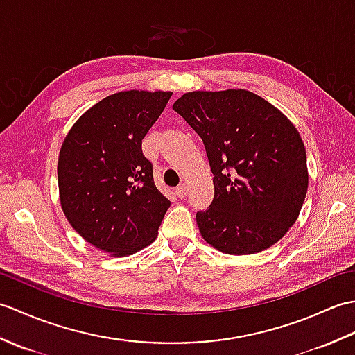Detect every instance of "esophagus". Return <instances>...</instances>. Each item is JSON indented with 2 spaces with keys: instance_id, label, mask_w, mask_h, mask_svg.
<instances>
[{
  "instance_id": "1",
  "label": "esophagus",
  "mask_w": 355,
  "mask_h": 355,
  "mask_svg": "<svg viewBox=\"0 0 355 355\" xmlns=\"http://www.w3.org/2000/svg\"><path fill=\"white\" fill-rule=\"evenodd\" d=\"M186 192H187L186 184H180L177 189H175V195H177L178 198H184L186 197Z\"/></svg>"
}]
</instances>
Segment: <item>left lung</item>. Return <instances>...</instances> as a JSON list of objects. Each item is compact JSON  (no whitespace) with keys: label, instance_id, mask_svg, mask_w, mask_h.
Instances as JSON below:
<instances>
[{"label":"left lung","instance_id":"obj_1","mask_svg":"<svg viewBox=\"0 0 355 355\" xmlns=\"http://www.w3.org/2000/svg\"><path fill=\"white\" fill-rule=\"evenodd\" d=\"M205 143L212 205L197 214L201 236L227 254L276 244L296 223L308 191L306 153L285 114L247 89L191 92L173 103Z\"/></svg>","mask_w":355,"mask_h":355}]
</instances>
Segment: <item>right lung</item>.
<instances>
[{"label":"right lung","instance_id":"1","mask_svg":"<svg viewBox=\"0 0 355 355\" xmlns=\"http://www.w3.org/2000/svg\"><path fill=\"white\" fill-rule=\"evenodd\" d=\"M171 92H120L82 114L58 160L59 198L71 227L112 256L141 250L158 235L171 201L157 189L141 140Z\"/></svg>","mask_w":355,"mask_h":355}]
</instances>
